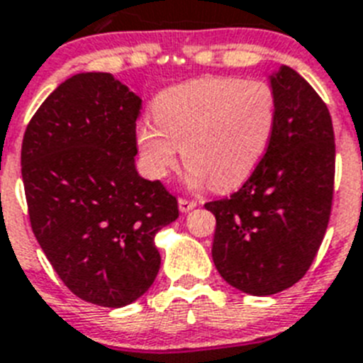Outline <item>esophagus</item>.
<instances>
[{
  "mask_svg": "<svg viewBox=\"0 0 363 363\" xmlns=\"http://www.w3.org/2000/svg\"><path fill=\"white\" fill-rule=\"evenodd\" d=\"M195 206H197V201L186 199V197H181V199H179V208H181V212H190V210H194Z\"/></svg>",
  "mask_w": 363,
  "mask_h": 363,
  "instance_id": "obj_1",
  "label": "esophagus"
}]
</instances>
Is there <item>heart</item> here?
<instances>
[{"label":"heart","mask_w":363,"mask_h":363,"mask_svg":"<svg viewBox=\"0 0 363 363\" xmlns=\"http://www.w3.org/2000/svg\"><path fill=\"white\" fill-rule=\"evenodd\" d=\"M155 125L140 124L137 143L153 177L182 159L191 184L232 190L264 157L277 121V100L263 80L208 77L162 91L151 106Z\"/></svg>","instance_id":"obj_1"}]
</instances>
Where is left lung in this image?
Here are the masks:
<instances>
[{"instance_id": "left-lung-1", "label": "left lung", "mask_w": 363, "mask_h": 363, "mask_svg": "<svg viewBox=\"0 0 363 363\" xmlns=\"http://www.w3.org/2000/svg\"><path fill=\"white\" fill-rule=\"evenodd\" d=\"M270 146L238 191L204 204L216 216L212 257L226 283L252 296L281 292L311 269L329 225L334 131L320 94L294 69L272 78Z\"/></svg>"}]
</instances>
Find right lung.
Segmentation results:
<instances>
[{"label":"right lung","instance_id":"1","mask_svg":"<svg viewBox=\"0 0 363 363\" xmlns=\"http://www.w3.org/2000/svg\"><path fill=\"white\" fill-rule=\"evenodd\" d=\"M140 104L109 72H80L47 96L21 144L34 235L69 291L100 307L153 285L155 235L179 217L177 197L135 169Z\"/></svg>","mask_w":363,"mask_h":363}]
</instances>
